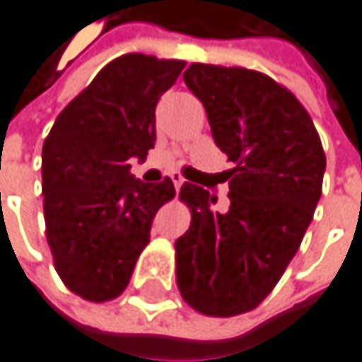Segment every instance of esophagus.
I'll return each mask as SVG.
<instances>
[{"instance_id":"esophagus-1","label":"esophagus","mask_w":362,"mask_h":362,"mask_svg":"<svg viewBox=\"0 0 362 362\" xmlns=\"http://www.w3.org/2000/svg\"><path fill=\"white\" fill-rule=\"evenodd\" d=\"M172 182H174L176 190H180V186H182V184H184V178H182L180 172H174V174H172Z\"/></svg>"}]
</instances>
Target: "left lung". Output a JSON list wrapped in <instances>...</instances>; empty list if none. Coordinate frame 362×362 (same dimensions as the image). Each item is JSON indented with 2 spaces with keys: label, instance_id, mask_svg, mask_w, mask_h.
Instances as JSON below:
<instances>
[{
  "label": "left lung",
  "instance_id": "obj_1",
  "mask_svg": "<svg viewBox=\"0 0 362 362\" xmlns=\"http://www.w3.org/2000/svg\"><path fill=\"white\" fill-rule=\"evenodd\" d=\"M184 83L235 168L222 214L209 190L182 184L192 218L176 241V283L197 313L235 317L274 289L300 250L323 192L325 153L308 110L264 73L192 62Z\"/></svg>",
  "mask_w": 362,
  "mask_h": 362
}]
</instances>
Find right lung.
<instances>
[{"instance_id":"right-lung-1","label":"right lung","mask_w":362,"mask_h":362,"mask_svg":"<svg viewBox=\"0 0 362 362\" xmlns=\"http://www.w3.org/2000/svg\"><path fill=\"white\" fill-rule=\"evenodd\" d=\"M184 60L123 54L75 96L41 153L45 237L62 283L88 302L127 287L151 241L153 218L174 199V182L136 180L129 159L155 146V107Z\"/></svg>"}]
</instances>
